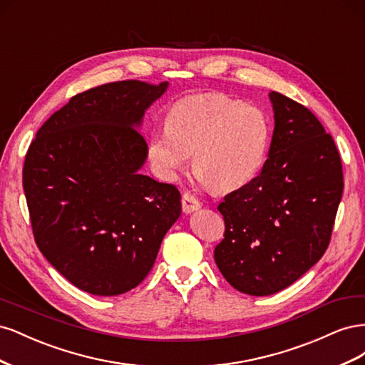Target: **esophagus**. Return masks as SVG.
I'll return each mask as SVG.
<instances>
[{
	"instance_id": "esophagus-1",
	"label": "esophagus",
	"mask_w": 365,
	"mask_h": 365,
	"mask_svg": "<svg viewBox=\"0 0 365 365\" xmlns=\"http://www.w3.org/2000/svg\"><path fill=\"white\" fill-rule=\"evenodd\" d=\"M181 205H182V212L184 213H192V212H195V210H200L201 208V202L197 201L196 197L192 193H189V192H185L182 195Z\"/></svg>"
}]
</instances>
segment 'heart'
I'll list each match as a JSON object with an SVG mask.
<instances>
[{
  "label": "heart",
  "mask_w": 365,
  "mask_h": 365,
  "mask_svg": "<svg viewBox=\"0 0 365 365\" xmlns=\"http://www.w3.org/2000/svg\"><path fill=\"white\" fill-rule=\"evenodd\" d=\"M269 138V120L259 106L220 93L192 94L172 105L165 128L150 134L148 153L165 180L184 170L192 153L197 178L227 192L257 175Z\"/></svg>",
  "instance_id": "obj_1"
}]
</instances>
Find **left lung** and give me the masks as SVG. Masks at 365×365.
Returning a JSON list of instances; mask_svg holds the SVG:
<instances>
[{"label":"left lung","instance_id":"1","mask_svg":"<svg viewBox=\"0 0 365 365\" xmlns=\"http://www.w3.org/2000/svg\"><path fill=\"white\" fill-rule=\"evenodd\" d=\"M269 98L268 160L219 204L225 233L215 248L225 280L257 297L288 288L323 257L344 189L338 149L319 120L280 93Z\"/></svg>","mask_w":365,"mask_h":365}]
</instances>
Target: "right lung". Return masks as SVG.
<instances>
[{
    "instance_id": "add662e5",
    "label": "right lung",
    "mask_w": 365,
    "mask_h": 365,
    "mask_svg": "<svg viewBox=\"0 0 365 365\" xmlns=\"http://www.w3.org/2000/svg\"><path fill=\"white\" fill-rule=\"evenodd\" d=\"M121 81L76 94L36 132L23 185L39 251L93 295H118L145 280L181 195L138 170L148 158L140 128L168 90Z\"/></svg>"
}]
</instances>
